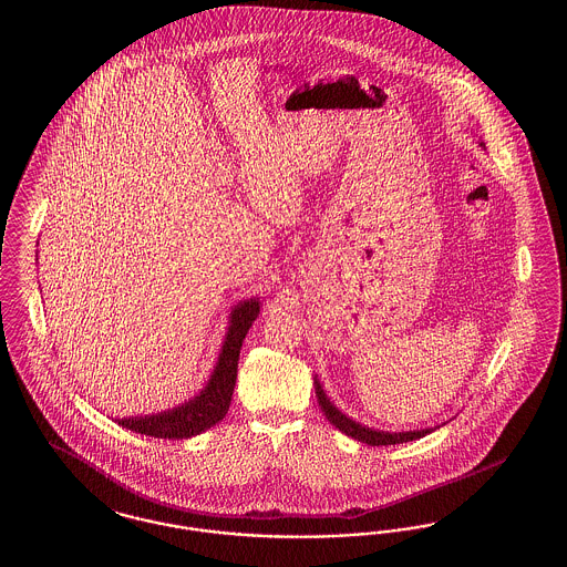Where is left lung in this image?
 <instances>
[{"label": "left lung", "instance_id": "8db88e82", "mask_svg": "<svg viewBox=\"0 0 567 567\" xmlns=\"http://www.w3.org/2000/svg\"><path fill=\"white\" fill-rule=\"evenodd\" d=\"M481 146H483V144H481ZM315 389H317V400H319V405H321V410H323L327 421H329L336 430L347 433L349 437H354V440H359V442H363V444H370V446L404 444V442H412V440L425 437L427 433L433 432V430H421V432L391 433L378 432V430H372V427H365V425H361V423H357V421L349 419L347 414H342L336 405L329 402V398L324 395L323 386H321V382H319L317 378H315Z\"/></svg>", "mask_w": 567, "mask_h": 567}]
</instances>
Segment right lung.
Returning a JSON list of instances; mask_svg holds the SVG:
<instances>
[{
	"label": "right lung",
	"mask_w": 567,
	"mask_h": 567,
	"mask_svg": "<svg viewBox=\"0 0 567 567\" xmlns=\"http://www.w3.org/2000/svg\"><path fill=\"white\" fill-rule=\"evenodd\" d=\"M257 317H259V299H246L231 310L229 329L218 354L215 372L199 395L159 414L114 419V421L125 430L151 435V437H167V440H183L215 427L216 423L227 414L231 404V395L238 378L240 349L248 329L252 327V321Z\"/></svg>",
	"instance_id": "obj_1"
}]
</instances>
